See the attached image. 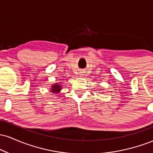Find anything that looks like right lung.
<instances>
[{
  "label": "right lung",
  "mask_w": 153,
  "mask_h": 153,
  "mask_svg": "<svg viewBox=\"0 0 153 153\" xmlns=\"http://www.w3.org/2000/svg\"><path fill=\"white\" fill-rule=\"evenodd\" d=\"M61 82H57V83L52 84L51 85L50 91L52 94H58V93L60 92V91L62 90V85H60Z\"/></svg>",
  "instance_id": "add662e5"
}]
</instances>
